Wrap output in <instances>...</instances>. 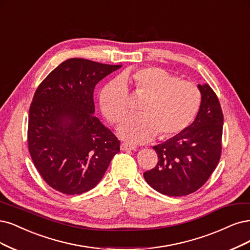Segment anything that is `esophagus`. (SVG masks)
<instances>
[{
    "label": "esophagus",
    "instance_id": "34e87169",
    "mask_svg": "<svg viewBox=\"0 0 250 250\" xmlns=\"http://www.w3.org/2000/svg\"><path fill=\"white\" fill-rule=\"evenodd\" d=\"M122 151H126V150H135L136 146L132 145V144H128V143H122L121 146H120Z\"/></svg>",
    "mask_w": 250,
    "mask_h": 250
}]
</instances>
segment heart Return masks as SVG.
<instances>
[{
	"label": "heart",
	"instance_id": "obj_1",
	"mask_svg": "<svg viewBox=\"0 0 250 250\" xmlns=\"http://www.w3.org/2000/svg\"><path fill=\"white\" fill-rule=\"evenodd\" d=\"M122 79L133 84L136 98L144 99L142 116L128 119L119 128L123 139L145 142L158 135L170 139L186 129L201 105V92L191 82L180 81L159 67L127 70ZM102 114L111 124H119L131 113L128 88L122 80H114L102 88L99 96Z\"/></svg>",
	"mask_w": 250,
	"mask_h": 250
}]
</instances>
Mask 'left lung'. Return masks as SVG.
I'll list each match as a JSON object with an SVG mask.
<instances>
[{
    "mask_svg": "<svg viewBox=\"0 0 250 250\" xmlns=\"http://www.w3.org/2000/svg\"><path fill=\"white\" fill-rule=\"evenodd\" d=\"M197 87L202 102L193 123L178 135L154 146L158 162L144 173L152 188L168 196H183L200 189L221 156L223 114L218 97L209 84Z\"/></svg>",
    "mask_w": 250,
    "mask_h": 250,
    "instance_id": "obj_1",
    "label": "left lung"
}]
</instances>
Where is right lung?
<instances>
[{
  "instance_id": "add662e5",
  "label": "right lung",
  "mask_w": 250,
  "mask_h": 250,
  "mask_svg": "<svg viewBox=\"0 0 250 250\" xmlns=\"http://www.w3.org/2000/svg\"><path fill=\"white\" fill-rule=\"evenodd\" d=\"M122 65L66 60L34 94L29 110L28 148L47 185L64 194L95 187L120 152V141L94 116L95 85Z\"/></svg>"
}]
</instances>
